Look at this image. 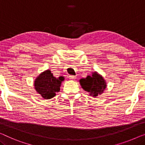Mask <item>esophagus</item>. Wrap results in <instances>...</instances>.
Here are the masks:
<instances>
[{
	"mask_svg": "<svg viewBox=\"0 0 145 145\" xmlns=\"http://www.w3.org/2000/svg\"><path fill=\"white\" fill-rule=\"evenodd\" d=\"M69 79L70 80H75L76 79V77L73 76V75H70V76H69Z\"/></svg>",
	"mask_w": 145,
	"mask_h": 145,
	"instance_id": "esophagus-1",
	"label": "esophagus"
}]
</instances>
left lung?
<instances>
[{
  "label": "left lung",
  "mask_w": 145,
  "mask_h": 145,
  "mask_svg": "<svg viewBox=\"0 0 145 145\" xmlns=\"http://www.w3.org/2000/svg\"><path fill=\"white\" fill-rule=\"evenodd\" d=\"M79 83L84 90L95 98L102 94L107 87L105 80L96 72L92 73L91 76L88 75L86 78L81 79Z\"/></svg>",
  "instance_id": "8db88e82"
}]
</instances>
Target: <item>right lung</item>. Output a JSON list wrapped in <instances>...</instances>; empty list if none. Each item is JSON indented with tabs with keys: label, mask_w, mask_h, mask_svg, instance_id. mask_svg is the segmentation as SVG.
Returning <instances> with one entry per match:
<instances>
[{
	"label": "right lung",
	"mask_w": 145,
	"mask_h": 145,
	"mask_svg": "<svg viewBox=\"0 0 145 145\" xmlns=\"http://www.w3.org/2000/svg\"><path fill=\"white\" fill-rule=\"evenodd\" d=\"M64 80L63 76L59 78L54 77L49 70L40 73L34 83V89L44 99H51L55 96L56 92L60 91L62 82Z\"/></svg>",
	"instance_id": "1"
}]
</instances>
